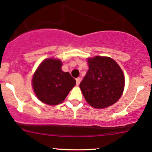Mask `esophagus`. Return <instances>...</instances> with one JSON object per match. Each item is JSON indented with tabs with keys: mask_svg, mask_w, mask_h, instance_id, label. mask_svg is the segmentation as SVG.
<instances>
[{
	"mask_svg": "<svg viewBox=\"0 0 152 152\" xmlns=\"http://www.w3.org/2000/svg\"><path fill=\"white\" fill-rule=\"evenodd\" d=\"M76 86H78V85H79V83H80V82H81V78L80 77H78V78H76Z\"/></svg>",
	"mask_w": 152,
	"mask_h": 152,
	"instance_id": "obj_1",
	"label": "esophagus"
}]
</instances>
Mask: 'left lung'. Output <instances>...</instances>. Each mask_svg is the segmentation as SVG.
<instances>
[{"label": "left lung", "mask_w": 152, "mask_h": 152, "mask_svg": "<svg viewBox=\"0 0 152 152\" xmlns=\"http://www.w3.org/2000/svg\"><path fill=\"white\" fill-rule=\"evenodd\" d=\"M88 70L80 83L83 96L96 109L108 107L121 97L124 76L116 62L109 57L88 58Z\"/></svg>", "instance_id": "left-lung-1"}]
</instances>
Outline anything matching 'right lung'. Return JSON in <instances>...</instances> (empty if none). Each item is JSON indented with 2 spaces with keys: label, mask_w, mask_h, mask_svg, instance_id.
<instances>
[{
  "label": "right lung",
  "mask_w": 152,
  "mask_h": 152,
  "mask_svg": "<svg viewBox=\"0 0 152 152\" xmlns=\"http://www.w3.org/2000/svg\"><path fill=\"white\" fill-rule=\"evenodd\" d=\"M61 61L48 58L43 61L33 77V87L40 101L48 105L61 103L76 85L69 72L61 70Z\"/></svg>",
  "instance_id": "add662e5"
}]
</instances>
